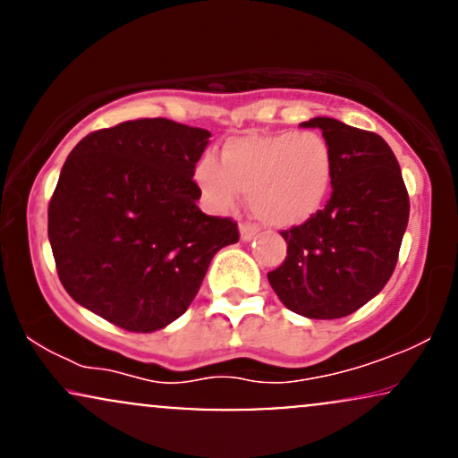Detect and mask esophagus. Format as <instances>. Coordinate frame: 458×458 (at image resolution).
Masks as SVG:
<instances>
[{
  "label": "esophagus",
  "mask_w": 458,
  "mask_h": 458,
  "mask_svg": "<svg viewBox=\"0 0 458 458\" xmlns=\"http://www.w3.org/2000/svg\"><path fill=\"white\" fill-rule=\"evenodd\" d=\"M239 230H241V239H243V241H251L256 234H259V228H256V225L250 224V222L241 224Z\"/></svg>",
  "instance_id": "esophagus-1"
}]
</instances>
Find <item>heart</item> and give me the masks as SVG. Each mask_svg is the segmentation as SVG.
I'll use <instances>...</instances> for the list:
<instances>
[{
  "label": "heart",
  "instance_id": "1",
  "mask_svg": "<svg viewBox=\"0 0 458 458\" xmlns=\"http://www.w3.org/2000/svg\"><path fill=\"white\" fill-rule=\"evenodd\" d=\"M196 182L213 207L228 211L239 191L262 222L291 228L323 208L334 181V155L318 131H273L230 138L198 161Z\"/></svg>",
  "mask_w": 458,
  "mask_h": 458
}]
</instances>
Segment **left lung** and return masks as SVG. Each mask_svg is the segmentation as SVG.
<instances>
[{
    "label": "left lung",
    "mask_w": 458,
    "mask_h": 458,
    "mask_svg": "<svg viewBox=\"0 0 458 458\" xmlns=\"http://www.w3.org/2000/svg\"><path fill=\"white\" fill-rule=\"evenodd\" d=\"M334 155L331 198L308 222L282 230L286 259L267 273L293 312L343 318L392 277L409 222V193L390 146L372 131L312 118Z\"/></svg>",
    "instance_id": "left-lung-1"
}]
</instances>
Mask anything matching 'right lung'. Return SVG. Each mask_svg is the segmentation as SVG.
<instances>
[{
    "instance_id": "right-lung-1",
    "label": "right lung",
    "mask_w": 458,
    "mask_h": 458,
    "mask_svg": "<svg viewBox=\"0 0 458 458\" xmlns=\"http://www.w3.org/2000/svg\"><path fill=\"white\" fill-rule=\"evenodd\" d=\"M207 129L138 118L92 131L72 148L49 202V241L66 293L118 327L150 334L181 314L230 217L199 211L196 163Z\"/></svg>"
}]
</instances>
